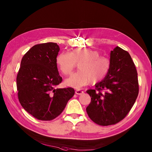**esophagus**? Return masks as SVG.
<instances>
[{"label": "esophagus", "mask_w": 152, "mask_h": 152, "mask_svg": "<svg viewBox=\"0 0 152 152\" xmlns=\"http://www.w3.org/2000/svg\"><path fill=\"white\" fill-rule=\"evenodd\" d=\"M84 93L83 91H82V90H80V89H78V90H76L75 91V93L76 95H82L83 93Z\"/></svg>", "instance_id": "obj_1"}]
</instances>
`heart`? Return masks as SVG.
<instances>
[{
    "label": "heart",
    "instance_id": "heart-1",
    "mask_svg": "<svg viewBox=\"0 0 152 152\" xmlns=\"http://www.w3.org/2000/svg\"><path fill=\"white\" fill-rule=\"evenodd\" d=\"M78 64V72L67 78L65 85L75 89H80L89 83L101 81L108 74L110 62L107 58L100 56L98 51L91 48H76L71 51L60 53L56 58V64L64 75L70 74Z\"/></svg>",
    "mask_w": 152,
    "mask_h": 152
}]
</instances>
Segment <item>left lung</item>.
Instances as JSON below:
<instances>
[{
    "mask_svg": "<svg viewBox=\"0 0 152 152\" xmlns=\"http://www.w3.org/2000/svg\"><path fill=\"white\" fill-rule=\"evenodd\" d=\"M110 68L104 78L96 83L95 89L86 91L91 98L87 113L93 121L102 126L122 120L138 94L137 71L129 53L116 46L110 51Z\"/></svg>",
    "mask_w": 152,
    "mask_h": 152,
    "instance_id": "obj_1",
    "label": "left lung"
}]
</instances>
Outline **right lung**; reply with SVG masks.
<instances>
[{
    "label": "right lung",
    "mask_w": 152,
    "mask_h": 152,
    "mask_svg": "<svg viewBox=\"0 0 152 152\" xmlns=\"http://www.w3.org/2000/svg\"><path fill=\"white\" fill-rule=\"evenodd\" d=\"M57 43L35 45L23 57L16 79L22 107L38 119L50 121L60 115L74 95L72 88H56L62 82L56 58Z\"/></svg>",
    "instance_id": "obj_1"
}]
</instances>
